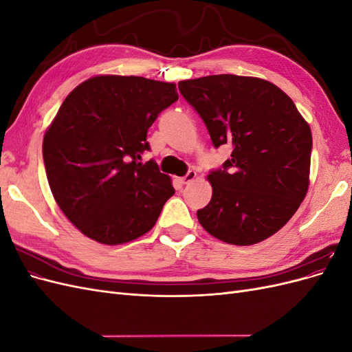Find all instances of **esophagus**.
Segmentation results:
<instances>
[{
    "mask_svg": "<svg viewBox=\"0 0 352 352\" xmlns=\"http://www.w3.org/2000/svg\"><path fill=\"white\" fill-rule=\"evenodd\" d=\"M197 177L195 170H189V172L182 177V184H190Z\"/></svg>",
    "mask_w": 352,
    "mask_h": 352,
    "instance_id": "34e87169",
    "label": "esophagus"
}]
</instances>
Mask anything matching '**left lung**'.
<instances>
[{
  "mask_svg": "<svg viewBox=\"0 0 352 352\" xmlns=\"http://www.w3.org/2000/svg\"><path fill=\"white\" fill-rule=\"evenodd\" d=\"M179 91L204 120L216 148L232 144L207 179L208 206L197 211L210 235L252 245L295 214L310 185L313 136L294 101L274 83L238 74L180 80Z\"/></svg>",
  "mask_w": 352,
  "mask_h": 352,
  "instance_id": "obj_1",
  "label": "left lung"
}]
</instances>
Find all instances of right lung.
I'll return each instance as SVG.
<instances>
[{"label": "right lung", "mask_w": 352, "mask_h": 352, "mask_svg": "<svg viewBox=\"0 0 352 352\" xmlns=\"http://www.w3.org/2000/svg\"><path fill=\"white\" fill-rule=\"evenodd\" d=\"M175 83L100 74L74 88L44 135L47 179L65 216L104 245L150 232L175 194L154 160L146 132L177 101Z\"/></svg>", "instance_id": "right-lung-1"}]
</instances>
